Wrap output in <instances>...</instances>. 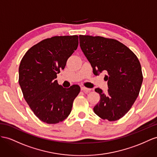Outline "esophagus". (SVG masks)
Masks as SVG:
<instances>
[{
	"label": "esophagus",
	"mask_w": 157,
	"mask_h": 157,
	"mask_svg": "<svg viewBox=\"0 0 157 157\" xmlns=\"http://www.w3.org/2000/svg\"><path fill=\"white\" fill-rule=\"evenodd\" d=\"M81 90L82 91H83L84 92H86V93H87V92H89V91H91L90 88H87V87H82Z\"/></svg>",
	"instance_id": "1"
}]
</instances>
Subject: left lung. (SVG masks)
Listing matches in <instances>:
<instances>
[{
    "label": "left lung",
    "mask_w": 157,
    "mask_h": 157,
    "mask_svg": "<svg viewBox=\"0 0 157 157\" xmlns=\"http://www.w3.org/2000/svg\"><path fill=\"white\" fill-rule=\"evenodd\" d=\"M80 48L91 63L95 75L107 74V93L100 88L99 103L94 107L96 115L109 121L123 117L138 97L143 82L141 66L129 48L113 39L79 35Z\"/></svg>",
    "instance_id": "obj_1"
}]
</instances>
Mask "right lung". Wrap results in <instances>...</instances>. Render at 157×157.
<instances>
[{
    "instance_id": "right-lung-1",
    "label": "right lung",
    "mask_w": 157,
    "mask_h": 157,
    "mask_svg": "<svg viewBox=\"0 0 157 157\" xmlns=\"http://www.w3.org/2000/svg\"><path fill=\"white\" fill-rule=\"evenodd\" d=\"M78 46L76 35L47 38L30 48L20 63L18 82L24 98L44 123L61 122L71 113L80 87H63L56 78Z\"/></svg>"
}]
</instances>
